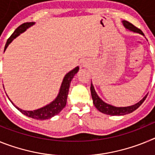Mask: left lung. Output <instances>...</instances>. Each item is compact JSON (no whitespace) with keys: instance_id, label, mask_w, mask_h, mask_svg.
I'll return each instance as SVG.
<instances>
[{"instance_id":"obj_1","label":"left lung","mask_w":155,"mask_h":155,"mask_svg":"<svg viewBox=\"0 0 155 155\" xmlns=\"http://www.w3.org/2000/svg\"><path fill=\"white\" fill-rule=\"evenodd\" d=\"M123 24H124V25L127 29L134 31V32H138V33L144 35L141 30L140 29V28H137L136 26H134V25L131 24L130 22H129L127 21H123ZM91 94L93 99V103H94V106L96 107V109L99 112L104 113V114L111 115V116H123V115H126L128 114V113H132V112H134V110H136L137 109H138L140 106V105L144 102V100L146 99V98L147 96V94L145 95L143 98V99L140 100L139 102H137L135 105H131V106H127V107H115L113 105H109V104L104 102L98 96L97 93L94 91V88L93 87L92 84H91Z\"/></svg>"}]
</instances>
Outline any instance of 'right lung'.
Returning <instances> with one entry per match:
<instances>
[{"instance_id":"add662e5","label":"right lung","mask_w":155,"mask_h":155,"mask_svg":"<svg viewBox=\"0 0 155 155\" xmlns=\"http://www.w3.org/2000/svg\"><path fill=\"white\" fill-rule=\"evenodd\" d=\"M34 25V22H26L21 24L20 26L18 27L13 33L12 34L9 38L7 40L6 44H5V50H6V48L8 47V46L9 45V43H11L12 40H13L15 38L18 36V35H20V33L23 32L24 31L26 30V28H28V27H30L31 25ZM79 68L77 67L74 69L72 70L65 75L64 80H63L62 84H61V89H60V92H59L58 95H57V98H56L53 102H52L51 103L49 104V105H46L44 107L41 108V109H36V110L34 111H25L22 110V109H19V108L16 107L15 105L12 103V102L11 101L12 104H13L18 109V110H19L22 114L25 115V116H28V117H31L32 119H35V120H46V119H50L53 116H54L55 115L58 114L64 107H65L66 104H67V98H68V91H69V87L70 84H71V80L73 79L74 76L78 73V71Z\"/></svg>"}]
</instances>
